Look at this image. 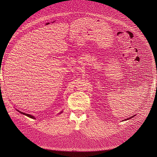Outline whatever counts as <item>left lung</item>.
Here are the masks:
<instances>
[{
	"instance_id": "1",
	"label": "left lung",
	"mask_w": 157,
	"mask_h": 157,
	"mask_svg": "<svg viewBox=\"0 0 157 157\" xmlns=\"http://www.w3.org/2000/svg\"><path fill=\"white\" fill-rule=\"evenodd\" d=\"M134 117V116L133 117H130V118H127V120H128V119H130V118H133Z\"/></svg>"
}]
</instances>
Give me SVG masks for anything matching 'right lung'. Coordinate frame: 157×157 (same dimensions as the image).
<instances>
[{"label": "right lung", "instance_id": "obj_1", "mask_svg": "<svg viewBox=\"0 0 157 157\" xmlns=\"http://www.w3.org/2000/svg\"><path fill=\"white\" fill-rule=\"evenodd\" d=\"M20 113H21V114H24V115H25V116H27V117H29V118H33V119H34V118H34V117L32 116V115H30V114H26V113H23V112H21V111H20ZM61 113H62V112H61Z\"/></svg>", "mask_w": 157, "mask_h": 157}]
</instances>
